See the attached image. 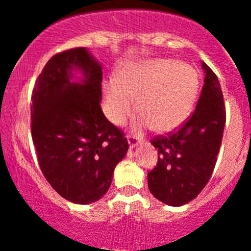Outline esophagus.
<instances>
[{
    "label": "esophagus",
    "mask_w": 251,
    "mask_h": 251,
    "mask_svg": "<svg viewBox=\"0 0 251 251\" xmlns=\"http://www.w3.org/2000/svg\"><path fill=\"white\" fill-rule=\"evenodd\" d=\"M127 142H128V146H130L131 149H133L136 146H138V143H140L138 138L136 137V136H133V135H128L127 136Z\"/></svg>",
    "instance_id": "obj_1"
}]
</instances>
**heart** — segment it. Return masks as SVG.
I'll return each mask as SVG.
<instances>
[{
	"label": "heart",
	"instance_id": "obj_1",
	"mask_svg": "<svg viewBox=\"0 0 251 251\" xmlns=\"http://www.w3.org/2000/svg\"><path fill=\"white\" fill-rule=\"evenodd\" d=\"M199 81L196 69L173 59H151L128 65L120 77L105 83L104 111L113 124L123 123L138 107L137 132L155 126L171 132L186 123L193 109Z\"/></svg>",
	"mask_w": 251,
	"mask_h": 251
}]
</instances>
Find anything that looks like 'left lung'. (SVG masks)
<instances>
[{"label":"left lung","instance_id":"8db88e82","mask_svg":"<svg viewBox=\"0 0 251 251\" xmlns=\"http://www.w3.org/2000/svg\"><path fill=\"white\" fill-rule=\"evenodd\" d=\"M204 86L189 120L169 136H158V164L148 174L151 193L161 203L181 206L193 201L211 177L217 160L226 109L219 78L203 62Z\"/></svg>","mask_w":251,"mask_h":251}]
</instances>
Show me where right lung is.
I'll use <instances>...</instances> for the list:
<instances>
[{
    "mask_svg": "<svg viewBox=\"0 0 251 251\" xmlns=\"http://www.w3.org/2000/svg\"><path fill=\"white\" fill-rule=\"evenodd\" d=\"M102 65L85 47L53 55L32 91L31 135L42 174L55 192L91 204L109 189L128 151L103 114Z\"/></svg>",
    "mask_w": 251,
    "mask_h": 251,
    "instance_id": "1",
    "label": "right lung"
}]
</instances>
